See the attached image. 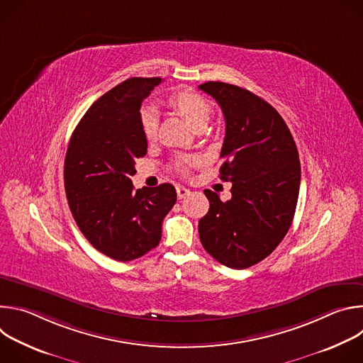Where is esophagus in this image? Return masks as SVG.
I'll return each instance as SVG.
<instances>
[{"mask_svg": "<svg viewBox=\"0 0 363 363\" xmlns=\"http://www.w3.org/2000/svg\"><path fill=\"white\" fill-rule=\"evenodd\" d=\"M177 195H178L179 199H182V198H185L186 195H189V189L185 188V186H177Z\"/></svg>", "mask_w": 363, "mask_h": 363, "instance_id": "esophagus-1", "label": "esophagus"}]
</instances>
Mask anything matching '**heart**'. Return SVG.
I'll return each instance as SVG.
<instances>
[{
    "mask_svg": "<svg viewBox=\"0 0 363 363\" xmlns=\"http://www.w3.org/2000/svg\"><path fill=\"white\" fill-rule=\"evenodd\" d=\"M168 103H169V106H172L175 111H178L196 130L203 129L206 122L210 121L211 105L203 96H201L199 93H196L194 90H189V89L178 90L169 96ZM158 122H160L158 112L155 111L152 106L142 109L140 126H142L143 136L147 140H152L155 136H157ZM188 162H189V160L182 158V160H178L175 165L179 171H185Z\"/></svg>",
    "mask_w": 363,
    "mask_h": 363,
    "instance_id": "1",
    "label": "heart"
}]
</instances>
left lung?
<instances>
[{
	"label": "left lung",
	"instance_id": "left-lung-1",
	"mask_svg": "<svg viewBox=\"0 0 363 363\" xmlns=\"http://www.w3.org/2000/svg\"><path fill=\"white\" fill-rule=\"evenodd\" d=\"M225 119L220 178L233 182L231 199L205 189L210 210L198 224L206 252L230 269L260 263L287 234L298 199L300 161L279 112L247 89L206 82Z\"/></svg>",
	"mask_w": 363,
	"mask_h": 363
}]
</instances>
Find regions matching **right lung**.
Wrapping results in <instances>:
<instances>
[{
    "label": "right lung",
    "instance_id": "1",
    "mask_svg": "<svg viewBox=\"0 0 363 363\" xmlns=\"http://www.w3.org/2000/svg\"><path fill=\"white\" fill-rule=\"evenodd\" d=\"M161 77H130L99 97L76 126L65 160L70 211L87 241L116 262L157 247L162 221L177 202L171 184L133 189L138 158L147 142L140 105Z\"/></svg>",
    "mask_w": 363,
    "mask_h": 363
}]
</instances>
